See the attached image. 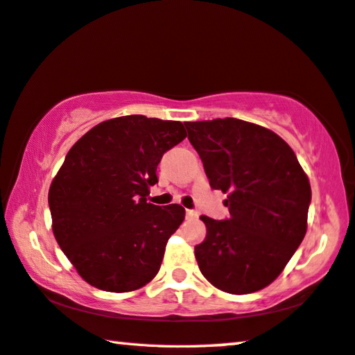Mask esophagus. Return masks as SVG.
I'll use <instances>...</instances> for the list:
<instances>
[{
    "mask_svg": "<svg viewBox=\"0 0 355 355\" xmlns=\"http://www.w3.org/2000/svg\"><path fill=\"white\" fill-rule=\"evenodd\" d=\"M198 217V214L196 211H192V209H186V218H188V220H196V218Z\"/></svg>",
    "mask_w": 355,
    "mask_h": 355,
    "instance_id": "34e87169",
    "label": "esophagus"
}]
</instances>
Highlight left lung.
<instances>
[{"label": "left lung", "instance_id": "obj_1", "mask_svg": "<svg viewBox=\"0 0 355 355\" xmlns=\"http://www.w3.org/2000/svg\"><path fill=\"white\" fill-rule=\"evenodd\" d=\"M212 189L227 194V220L202 216L194 253L202 275L227 293L272 284L307 231L311 183L284 139L236 118L184 122Z\"/></svg>", "mask_w": 355, "mask_h": 355}]
</instances>
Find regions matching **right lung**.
Masks as SVG:
<instances>
[{
	"mask_svg": "<svg viewBox=\"0 0 355 355\" xmlns=\"http://www.w3.org/2000/svg\"><path fill=\"white\" fill-rule=\"evenodd\" d=\"M186 137L180 121L128 114L94 125L69 149L48 202L55 241L89 286L124 293L157 276L184 208L147 196L163 153Z\"/></svg>",
	"mask_w": 355,
	"mask_h": 355,
	"instance_id": "1",
	"label": "right lung"
}]
</instances>
